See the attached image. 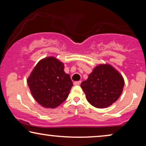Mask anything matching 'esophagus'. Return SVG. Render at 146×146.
Instances as JSON below:
<instances>
[{"instance_id": "34e87169", "label": "esophagus", "mask_w": 146, "mask_h": 146, "mask_svg": "<svg viewBox=\"0 0 146 146\" xmlns=\"http://www.w3.org/2000/svg\"><path fill=\"white\" fill-rule=\"evenodd\" d=\"M81 84V81H77V82H74V85L76 86V85H80Z\"/></svg>"}]
</instances>
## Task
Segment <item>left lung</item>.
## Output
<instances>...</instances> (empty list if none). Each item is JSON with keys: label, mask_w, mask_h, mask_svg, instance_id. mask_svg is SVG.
Returning <instances> with one entry per match:
<instances>
[{"label": "left lung", "mask_w": 146, "mask_h": 146, "mask_svg": "<svg viewBox=\"0 0 146 146\" xmlns=\"http://www.w3.org/2000/svg\"><path fill=\"white\" fill-rule=\"evenodd\" d=\"M81 88L92 106L105 108L116 102L122 93L124 80L110 64H100L94 68Z\"/></svg>", "instance_id": "8db88e82"}]
</instances>
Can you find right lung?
I'll list each match as a JSON object with an SVG mask.
<instances>
[{
	"label": "right lung",
	"mask_w": 146,
	"mask_h": 146,
	"mask_svg": "<svg viewBox=\"0 0 146 146\" xmlns=\"http://www.w3.org/2000/svg\"><path fill=\"white\" fill-rule=\"evenodd\" d=\"M64 68L55 57H46L37 63L28 78L32 95L42 106L55 108L67 99L73 84Z\"/></svg>",
	"instance_id": "right-lung-1"
}]
</instances>
